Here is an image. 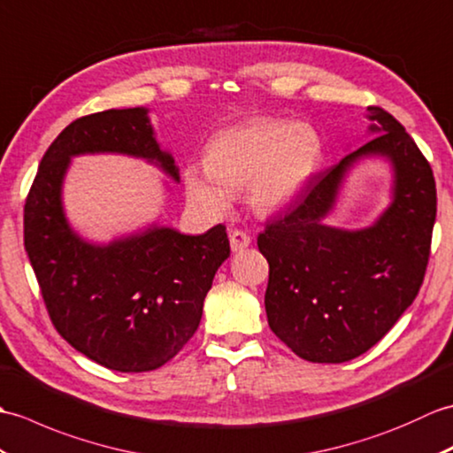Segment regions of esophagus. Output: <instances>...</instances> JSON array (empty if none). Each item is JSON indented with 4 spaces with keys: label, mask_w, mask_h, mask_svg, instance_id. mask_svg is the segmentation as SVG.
<instances>
[{
    "label": "esophagus",
    "mask_w": 453,
    "mask_h": 453,
    "mask_svg": "<svg viewBox=\"0 0 453 453\" xmlns=\"http://www.w3.org/2000/svg\"><path fill=\"white\" fill-rule=\"evenodd\" d=\"M230 250L233 252H240V250H244L250 246V242H252V238H250V234H246L244 230H230Z\"/></svg>",
    "instance_id": "esophagus-1"
}]
</instances>
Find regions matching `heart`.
<instances>
[{
  "mask_svg": "<svg viewBox=\"0 0 453 453\" xmlns=\"http://www.w3.org/2000/svg\"><path fill=\"white\" fill-rule=\"evenodd\" d=\"M324 143L314 127L287 118H257L225 129L209 143L205 168L188 166L186 192L209 215L230 207V194L248 189L257 213L290 203L321 163Z\"/></svg>",
  "mask_w": 453,
  "mask_h": 453,
  "instance_id": "1",
  "label": "heart"
}]
</instances>
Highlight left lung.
Masks as SVG:
<instances>
[{
    "label": "left lung",
    "mask_w": 453,
    "mask_h": 453,
    "mask_svg": "<svg viewBox=\"0 0 453 453\" xmlns=\"http://www.w3.org/2000/svg\"><path fill=\"white\" fill-rule=\"evenodd\" d=\"M378 132L339 165L311 178L303 199L267 220L257 236L269 264L267 321L310 363H347L376 345L413 304L426 273L436 182L405 127L368 106ZM384 154L396 168L395 203L372 229L347 234L320 225L344 170L357 157Z\"/></svg>",
    "instance_id": "8db88e82"
}]
</instances>
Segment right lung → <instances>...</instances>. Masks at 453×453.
<instances>
[{
    "mask_svg": "<svg viewBox=\"0 0 453 453\" xmlns=\"http://www.w3.org/2000/svg\"><path fill=\"white\" fill-rule=\"evenodd\" d=\"M145 157L178 180L145 108L104 110L69 124L40 160L25 201V250L48 316L69 345L119 372L166 365L199 327L203 300L230 256L226 226L186 236L173 228L90 246L67 226L59 189L69 157Z\"/></svg>",
    "mask_w": 453,
    "mask_h": 453,
    "instance_id": "obj_1",
    "label": "right lung"
}]
</instances>
